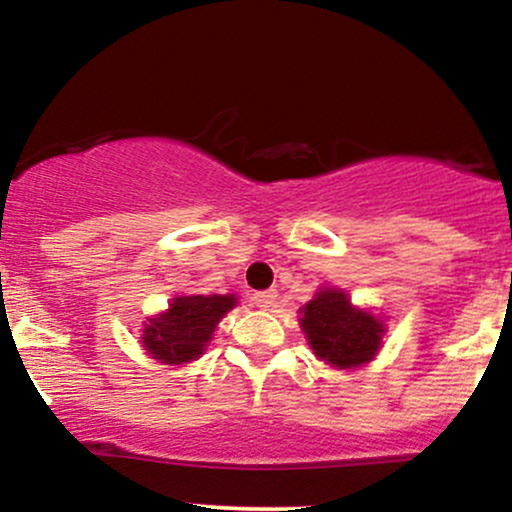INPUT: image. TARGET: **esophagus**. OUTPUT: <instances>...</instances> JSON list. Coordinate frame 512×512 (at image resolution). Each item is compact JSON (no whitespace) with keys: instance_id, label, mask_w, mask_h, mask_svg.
Here are the masks:
<instances>
[{"instance_id":"obj_1","label":"esophagus","mask_w":512,"mask_h":512,"mask_svg":"<svg viewBox=\"0 0 512 512\" xmlns=\"http://www.w3.org/2000/svg\"><path fill=\"white\" fill-rule=\"evenodd\" d=\"M251 300H254V304H256L258 309H271L273 304H275V300H278V292H275V290L256 292V295L251 297Z\"/></svg>"}]
</instances>
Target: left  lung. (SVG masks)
<instances>
[{"label": "left lung", "instance_id": "obj_1", "mask_svg": "<svg viewBox=\"0 0 512 512\" xmlns=\"http://www.w3.org/2000/svg\"><path fill=\"white\" fill-rule=\"evenodd\" d=\"M300 314L309 348L319 360L338 370L370 363L382 346V321L365 309L353 307L346 292L336 287H321Z\"/></svg>", "mask_w": 512, "mask_h": 512}]
</instances>
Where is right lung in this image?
<instances>
[{
  "mask_svg": "<svg viewBox=\"0 0 512 512\" xmlns=\"http://www.w3.org/2000/svg\"><path fill=\"white\" fill-rule=\"evenodd\" d=\"M237 304L234 295H183L147 319L142 348L164 365H183L203 355L220 319Z\"/></svg>",
  "mask_w": 512,
  "mask_h": 512,
  "instance_id": "1",
  "label": "right lung"
}]
</instances>
